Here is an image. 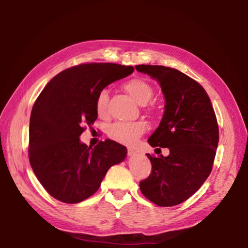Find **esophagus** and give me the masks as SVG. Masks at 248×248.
<instances>
[{
	"mask_svg": "<svg viewBox=\"0 0 248 248\" xmlns=\"http://www.w3.org/2000/svg\"><path fill=\"white\" fill-rule=\"evenodd\" d=\"M137 154H138V151L137 150H134L132 148H129L128 149V155H129V156H134V155H137Z\"/></svg>",
	"mask_w": 248,
	"mask_h": 248,
	"instance_id": "34e87169",
	"label": "esophagus"
}]
</instances>
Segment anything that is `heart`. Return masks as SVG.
<instances>
[{
  "label": "heart",
  "mask_w": 248,
  "mask_h": 248,
  "mask_svg": "<svg viewBox=\"0 0 248 248\" xmlns=\"http://www.w3.org/2000/svg\"><path fill=\"white\" fill-rule=\"evenodd\" d=\"M124 90L131 96L134 102L139 105H145L153 96V87L142 78H132L124 84ZM109 93L107 90L100 91L95 102V109L98 117L107 116ZM146 125L142 121L136 123H116L107 130L108 137L111 140L124 144H131L145 131Z\"/></svg>",
  "instance_id": "heart-1"
}]
</instances>
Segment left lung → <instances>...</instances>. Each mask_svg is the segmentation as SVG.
Segmentation results:
<instances>
[{
	"mask_svg": "<svg viewBox=\"0 0 248 248\" xmlns=\"http://www.w3.org/2000/svg\"><path fill=\"white\" fill-rule=\"evenodd\" d=\"M136 69L161 85L165 111L148 141L170 150L166 157L146 154L152 170L140 189L153 203L173 207L194 195L211 173L219 142L217 117L207 92L186 74L163 65Z\"/></svg>",
	"mask_w": 248,
	"mask_h": 248,
	"instance_id": "left-lung-1",
	"label": "left lung"
}]
</instances>
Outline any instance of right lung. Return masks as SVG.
Returning <instances> with one entry per match:
<instances>
[{
  "mask_svg": "<svg viewBox=\"0 0 248 248\" xmlns=\"http://www.w3.org/2000/svg\"><path fill=\"white\" fill-rule=\"evenodd\" d=\"M133 66L83 63L57 74L32 106L28 156L31 169L50 196L78 203L98 190L112 165L127 149L112 140L94 148L81 143L85 125L97 119L96 97L109 84L133 72Z\"/></svg>",
  "mask_w": 248,
  "mask_h": 248,
  "instance_id": "add662e5",
  "label": "right lung"
}]
</instances>
